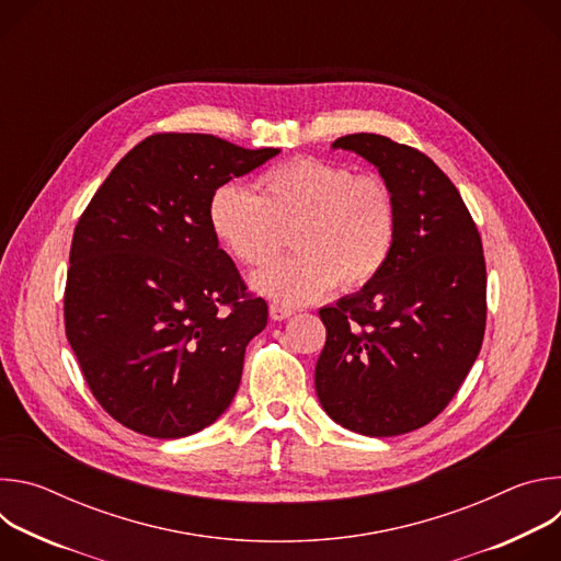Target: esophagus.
Returning <instances> with one entry per match:
<instances>
[{"label": "esophagus", "mask_w": 561, "mask_h": 561, "mask_svg": "<svg viewBox=\"0 0 561 561\" xmlns=\"http://www.w3.org/2000/svg\"><path fill=\"white\" fill-rule=\"evenodd\" d=\"M295 310L288 308V306H282V304H271L268 306V314L271 319H275V322H282V319H288Z\"/></svg>", "instance_id": "obj_1"}]
</instances>
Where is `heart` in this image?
<instances>
[{
  "label": "heart",
  "instance_id": "heart-1",
  "mask_svg": "<svg viewBox=\"0 0 561 561\" xmlns=\"http://www.w3.org/2000/svg\"><path fill=\"white\" fill-rule=\"evenodd\" d=\"M217 242L249 268L271 264L293 232L297 255L253 275L251 286L282 306L314 301L337 284L368 286L388 264L397 206L377 175L314 157H295L260 175L255 195L219 186L208 199Z\"/></svg>",
  "mask_w": 561,
  "mask_h": 561
}]
</instances>
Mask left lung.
Listing matches in <instances>:
<instances>
[{"label": "left lung", "instance_id": "8db88e82", "mask_svg": "<svg viewBox=\"0 0 561 561\" xmlns=\"http://www.w3.org/2000/svg\"><path fill=\"white\" fill-rule=\"evenodd\" d=\"M362 154L390 186L397 239L359 293L319 310L327 344L314 390L331 420L368 437L433 422L472 368L486 331L482 237L431 157L383 135L333 141Z\"/></svg>", "mask_w": 561, "mask_h": 561}]
</instances>
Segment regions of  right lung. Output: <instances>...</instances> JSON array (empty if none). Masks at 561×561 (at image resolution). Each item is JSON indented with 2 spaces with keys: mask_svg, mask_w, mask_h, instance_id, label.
I'll return each mask as SVG.
<instances>
[{
  "mask_svg": "<svg viewBox=\"0 0 561 561\" xmlns=\"http://www.w3.org/2000/svg\"><path fill=\"white\" fill-rule=\"evenodd\" d=\"M277 152L157 133L122 157L79 217L66 337L91 392L122 426L178 439L230 407L268 306L247 293L206 210L215 188Z\"/></svg>",
  "mask_w": 561,
  "mask_h": 561,
  "instance_id": "obj_1",
  "label": "right lung"
}]
</instances>
